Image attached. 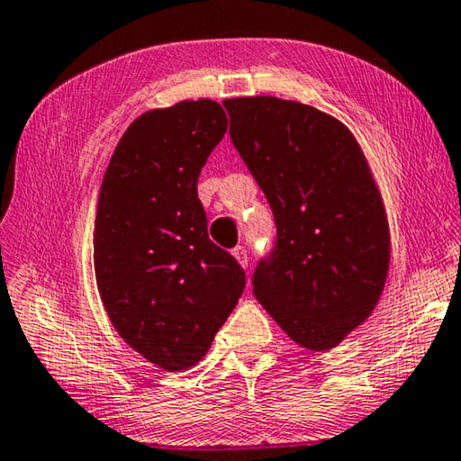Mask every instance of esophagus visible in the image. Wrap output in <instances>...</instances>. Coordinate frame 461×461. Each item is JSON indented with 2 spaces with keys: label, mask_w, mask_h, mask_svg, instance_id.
Returning <instances> with one entry per match:
<instances>
[{
  "label": "esophagus",
  "mask_w": 461,
  "mask_h": 461,
  "mask_svg": "<svg viewBox=\"0 0 461 461\" xmlns=\"http://www.w3.org/2000/svg\"><path fill=\"white\" fill-rule=\"evenodd\" d=\"M231 256H233V258H236V262L240 264L241 268L248 267V249H246L244 246L233 248V249H231Z\"/></svg>",
  "instance_id": "1"
}]
</instances>
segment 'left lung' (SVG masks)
Masks as SVG:
<instances>
[{"label": "left lung", "mask_w": 461, "mask_h": 461, "mask_svg": "<svg viewBox=\"0 0 461 461\" xmlns=\"http://www.w3.org/2000/svg\"><path fill=\"white\" fill-rule=\"evenodd\" d=\"M231 142L276 221L254 296L288 338L330 352L376 309L390 267L386 209L346 123L272 95L223 101Z\"/></svg>", "instance_id": "left-lung-1"}]
</instances>
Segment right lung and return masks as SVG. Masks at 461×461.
Returning a JSON list of instances; mask_svg holds the SVG:
<instances>
[{
  "mask_svg": "<svg viewBox=\"0 0 461 461\" xmlns=\"http://www.w3.org/2000/svg\"><path fill=\"white\" fill-rule=\"evenodd\" d=\"M228 130L212 99L156 107L130 123L101 183L93 264L120 338L167 372L189 370L244 291L240 264L207 236L197 178Z\"/></svg>",
  "mask_w": 461,
  "mask_h": 461,
  "instance_id": "add662e5",
  "label": "right lung"
}]
</instances>
